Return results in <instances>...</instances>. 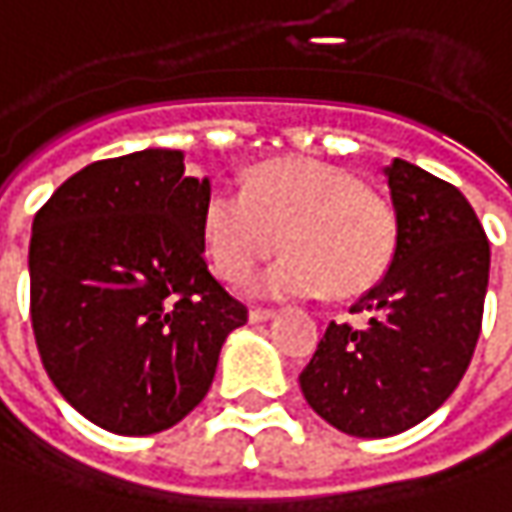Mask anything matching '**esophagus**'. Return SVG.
Returning a JSON list of instances; mask_svg holds the SVG:
<instances>
[{
  "label": "esophagus",
  "mask_w": 512,
  "mask_h": 512,
  "mask_svg": "<svg viewBox=\"0 0 512 512\" xmlns=\"http://www.w3.org/2000/svg\"><path fill=\"white\" fill-rule=\"evenodd\" d=\"M272 316H275L272 310H252V313H249V321H252V324H263V321H269Z\"/></svg>",
  "instance_id": "34e87169"
}]
</instances>
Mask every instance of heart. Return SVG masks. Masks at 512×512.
Wrapping results in <instances>:
<instances>
[{
  "mask_svg": "<svg viewBox=\"0 0 512 512\" xmlns=\"http://www.w3.org/2000/svg\"><path fill=\"white\" fill-rule=\"evenodd\" d=\"M397 234L388 196L318 159L260 165L243 191L220 185L202 205L205 255L223 281L237 284L278 246L289 249L252 278L263 298L359 295L385 275Z\"/></svg>",
  "mask_w": 512,
  "mask_h": 512,
  "instance_id": "obj_1",
  "label": "heart"
}]
</instances>
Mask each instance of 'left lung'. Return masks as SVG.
Returning a JSON list of instances; mask_svg holds the SVG:
<instances>
[{"instance_id":"obj_1","label":"left lung","mask_w":512,"mask_h":512,"mask_svg":"<svg viewBox=\"0 0 512 512\" xmlns=\"http://www.w3.org/2000/svg\"><path fill=\"white\" fill-rule=\"evenodd\" d=\"M397 211V249L382 281L324 330L298 382L330 426L391 437L446 403L469 368L490 281V243L466 196L394 159L382 170Z\"/></svg>"}]
</instances>
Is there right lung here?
<instances>
[{"label":"right lung","mask_w":512,"mask_h":512,"mask_svg":"<svg viewBox=\"0 0 512 512\" xmlns=\"http://www.w3.org/2000/svg\"><path fill=\"white\" fill-rule=\"evenodd\" d=\"M208 179L150 147L66 179L31 228V324L51 382L115 435H156L208 394L246 307L208 272Z\"/></svg>","instance_id":"obj_1"}]
</instances>
